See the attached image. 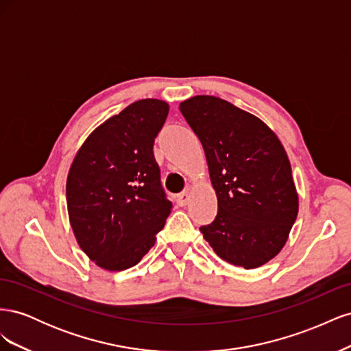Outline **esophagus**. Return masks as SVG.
Listing matches in <instances>:
<instances>
[{"mask_svg":"<svg viewBox=\"0 0 351 351\" xmlns=\"http://www.w3.org/2000/svg\"><path fill=\"white\" fill-rule=\"evenodd\" d=\"M187 202H189V193H187V192H183V193L177 195V204H178L180 206L187 205Z\"/></svg>","mask_w":351,"mask_h":351,"instance_id":"esophagus-1","label":"esophagus"}]
</instances>
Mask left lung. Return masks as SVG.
<instances>
[{
  "instance_id": "left-lung-1",
  "label": "left lung",
  "mask_w": 351,
  "mask_h": 351,
  "mask_svg": "<svg viewBox=\"0 0 351 351\" xmlns=\"http://www.w3.org/2000/svg\"><path fill=\"white\" fill-rule=\"evenodd\" d=\"M180 111L204 146L218 214L202 234L221 259L253 269L277 256L299 212L289 156L258 117L197 95Z\"/></svg>"
}]
</instances>
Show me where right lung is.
Segmentation results:
<instances>
[{"mask_svg":"<svg viewBox=\"0 0 351 351\" xmlns=\"http://www.w3.org/2000/svg\"><path fill=\"white\" fill-rule=\"evenodd\" d=\"M168 110L159 99L130 104L97 127L73 159L70 224L80 249L107 271L139 263L171 212L154 156Z\"/></svg>","mask_w":351,"mask_h":351,"instance_id":"right-lung-1","label":"right lung"}]
</instances>
